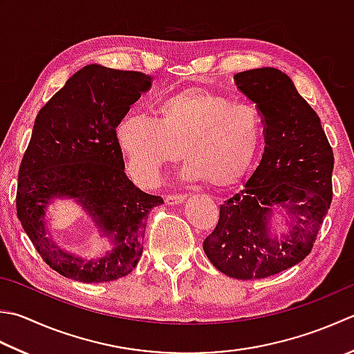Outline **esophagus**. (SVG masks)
<instances>
[{"label": "esophagus", "mask_w": 354, "mask_h": 354, "mask_svg": "<svg viewBox=\"0 0 354 354\" xmlns=\"http://www.w3.org/2000/svg\"><path fill=\"white\" fill-rule=\"evenodd\" d=\"M184 199H185V195H167L165 196V204L178 205V204H183Z\"/></svg>", "instance_id": "esophagus-1"}]
</instances>
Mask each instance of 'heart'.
Masks as SVG:
<instances>
[{"label": "heart", "mask_w": 354, "mask_h": 354, "mask_svg": "<svg viewBox=\"0 0 354 354\" xmlns=\"http://www.w3.org/2000/svg\"><path fill=\"white\" fill-rule=\"evenodd\" d=\"M266 135L261 110L204 88H184L158 104L156 118L129 113L116 141L136 181L153 185L181 159L183 178L225 190L239 184L258 159Z\"/></svg>", "instance_id": "1"}]
</instances>
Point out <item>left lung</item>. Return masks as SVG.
<instances>
[{
  "label": "left lung",
  "mask_w": 354,
  "mask_h": 354,
  "mask_svg": "<svg viewBox=\"0 0 354 354\" xmlns=\"http://www.w3.org/2000/svg\"><path fill=\"white\" fill-rule=\"evenodd\" d=\"M233 80L261 110L266 147L244 189L221 205L218 225L203 247L221 273L261 279L299 264L311 252L333 196L335 158L319 116L288 75L261 67ZM278 214L288 227L279 235Z\"/></svg>",
  "instance_id": "8db88e82"
}]
</instances>
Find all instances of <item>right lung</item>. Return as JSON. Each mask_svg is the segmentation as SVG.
<instances>
[{
    "mask_svg": "<svg viewBox=\"0 0 354 354\" xmlns=\"http://www.w3.org/2000/svg\"><path fill=\"white\" fill-rule=\"evenodd\" d=\"M141 72L88 64L72 75L39 110L21 161L17 213L41 258L68 279L98 283L130 273L142 254L151 209L164 204L124 173L116 126L131 104L151 87ZM73 198L108 242L87 257L61 248L50 236L46 210Z\"/></svg>",
    "mask_w": 354,
    "mask_h": 354,
    "instance_id": "obj_1",
    "label": "right lung"
}]
</instances>
